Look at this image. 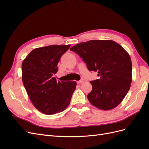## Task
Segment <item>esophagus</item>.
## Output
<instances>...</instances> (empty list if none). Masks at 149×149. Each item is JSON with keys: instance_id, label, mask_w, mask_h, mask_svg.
<instances>
[{"instance_id": "1", "label": "esophagus", "mask_w": 149, "mask_h": 149, "mask_svg": "<svg viewBox=\"0 0 149 149\" xmlns=\"http://www.w3.org/2000/svg\"><path fill=\"white\" fill-rule=\"evenodd\" d=\"M83 83H84V81L83 80H80V81H77L78 84H82Z\"/></svg>"}]
</instances>
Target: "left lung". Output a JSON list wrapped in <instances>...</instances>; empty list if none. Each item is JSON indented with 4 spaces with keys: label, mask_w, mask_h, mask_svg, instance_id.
Returning <instances> with one entry per match:
<instances>
[{
    "label": "left lung",
    "mask_w": 149,
    "mask_h": 149,
    "mask_svg": "<svg viewBox=\"0 0 149 149\" xmlns=\"http://www.w3.org/2000/svg\"><path fill=\"white\" fill-rule=\"evenodd\" d=\"M86 63L90 71L100 78L90 81L92 91L88 99L102 110L118 106L128 93L132 83V61L128 53L111 40H93L70 48Z\"/></svg>",
    "instance_id": "obj_1"
}]
</instances>
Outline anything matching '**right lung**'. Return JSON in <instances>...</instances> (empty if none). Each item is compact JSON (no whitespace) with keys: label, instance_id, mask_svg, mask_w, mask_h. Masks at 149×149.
Returning <instances> with one entry per match:
<instances>
[{"label":"right lung","instance_id":"add662e5","mask_svg":"<svg viewBox=\"0 0 149 149\" xmlns=\"http://www.w3.org/2000/svg\"><path fill=\"white\" fill-rule=\"evenodd\" d=\"M70 47L49 45L33 49L22 64V82L33 106L43 114H54L69 106L76 81H57L60 58Z\"/></svg>","mask_w":149,"mask_h":149}]
</instances>
